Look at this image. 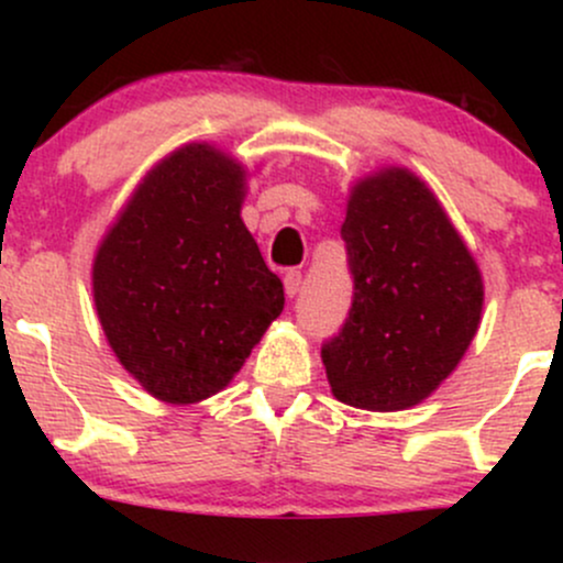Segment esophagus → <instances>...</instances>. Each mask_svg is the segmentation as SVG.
<instances>
[{
	"mask_svg": "<svg viewBox=\"0 0 563 563\" xmlns=\"http://www.w3.org/2000/svg\"><path fill=\"white\" fill-rule=\"evenodd\" d=\"M283 288H286L288 299H294V296L299 294V288H301V273H299V269H288L286 277H283Z\"/></svg>",
	"mask_w": 563,
	"mask_h": 563,
	"instance_id": "esophagus-1",
	"label": "esophagus"
}]
</instances>
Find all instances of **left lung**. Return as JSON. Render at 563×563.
I'll return each mask as SVG.
<instances>
[{
  "label": "left lung",
  "mask_w": 563,
  "mask_h": 563,
  "mask_svg": "<svg viewBox=\"0 0 563 563\" xmlns=\"http://www.w3.org/2000/svg\"><path fill=\"white\" fill-rule=\"evenodd\" d=\"M341 238L354 299L320 352L328 384L360 410H407L439 389L479 331V264L431 187L402 166L352 185Z\"/></svg>",
  "instance_id": "left-lung-1"
}]
</instances>
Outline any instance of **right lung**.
Masks as SVG:
<instances>
[{"label":"right lung","instance_id":"1","mask_svg":"<svg viewBox=\"0 0 563 563\" xmlns=\"http://www.w3.org/2000/svg\"><path fill=\"white\" fill-rule=\"evenodd\" d=\"M245 177L209 142L177 147L97 245L102 333L129 376L166 405L222 391L286 303L241 219Z\"/></svg>","mask_w":563,"mask_h":563}]
</instances>
